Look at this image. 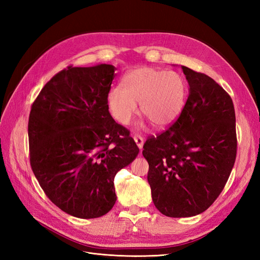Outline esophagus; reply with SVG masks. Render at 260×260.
<instances>
[{
  "instance_id": "obj_1",
  "label": "esophagus",
  "mask_w": 260,
  "mask_h": 260,
  "mask_svg": "<svg viewBox=\"0 0 260 260\" xmlns=\"http://www.w3.org/2000/svg\"><path fill=\"white\" fill-rule=\"evenodd\" d=\"M133 140H135V142H136V144L138 145V147H139L140 149H142L143 144H144V140H143V138L141 137V136L136 135L135 137H133Z\"/></svg>"
}]
</instances>
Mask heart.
Returning a JSON list of instances; mask_svg holds the SVG:
<instances>
[{
    "label": "heart",
    "instance_id": "1",
    "mask_svg": "<svg viewBox=\"0 0 260 260\" xmlns=\"http://www.w3.org/2000/svg\"><path fill=\"white\" fill-rule=\"evenodd\" d=\"M187 94L184 78L178 73L151 67L132 70L123 78V88L113 86L108 91L107 103L115 119L128 124L141 113L157 129L174 124L182 113Z\"/></svg>",
    "mask_w": 260,
    "mask_h": 260
}]
</instances>
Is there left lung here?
Masks as SVG:
<instances>
[{"label": "left lung", "mask_w": 260, "mask_h": 260, "mask_svg": "<svg viewBox=\"0 0 260 260\" xmlns=\"http://www.w3.org/2000/svg\"><path fill=\"white\" fill-rule=\"evenodd\" d=\"M188 98L178 120L143 146L155 207L172 218L202 214L223 190L237 157L233 102L205 74L182 66Z\"/></svg>", "instance_id": "8db88e82"}]
</instances>
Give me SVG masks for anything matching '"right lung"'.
I'll return each instance as SVG.
<instances>
[{
	"label": "right lung",
	"mask_w": 260,
	"mask_h": 260,
	"mask_svg": "<svg viewBox=\"0 0 260 260\" xmlns=\"http://www.w3.org/2000/svg\"><path fill=\"white\" fill-rule=\"evenodd\" d=\"M115 70L107 64L70 66L31 106V168L52 203L77 218H99L113 208L115 176L139 154L129 130L108 112Z\"/></svg>",
	"instance_id": "right-lung-1"
}]
</instances>
